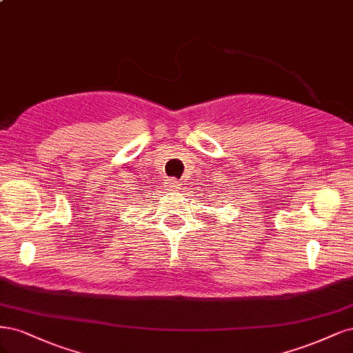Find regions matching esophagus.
Returning <instances> with one entry per match:
<instances>
[{
  "label": "esophagus",
  "mask_w": 353,
  "mask_h": 353,
  "mask_svg": "<svg viewBox=\"0 0 353 353\" xmlns=\"http://www.w3.org/2000/svg\"><path fill=\"white\" fill-rule=\"evenodd\" d=\"M170 190H173V192H176V190H179V183H177V181H172V183H170Z\"/></svg>",
  "instance_id": "obj_1"
}]
</instances>
